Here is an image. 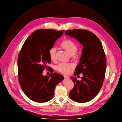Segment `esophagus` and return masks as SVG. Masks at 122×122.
Returning a JSON list of instances; mask_svg holds the SVG:
<instances>
[{"label": "esophagus", "instance_id": "obj_1", "mask_svg": "<svg viewBox=\"0 0 122 122\" xmlns=\"http://www.w3.org/2000/svg\"><path fill=\"white\" fill-rule=\"evenodd\" d=\"M64 78L65 79H68V78H69V77L68 76H67V75H64Z\"/></svg>", "mask_w": 122, "mask_h": 122}]
</instances>
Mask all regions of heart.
I'll list each match as a JSON object with an SVG mask.
<instances>
[{"mask_svg": "<svg viewBox=\"0 0 122 122\" xmlns=\"http://www.w3.org/2000/svg\"><path fill=\"white\" fill-rule=\"evenodd\" d=\"M61 46L67 51L70 55L76 58V53L78 50V46L76 43L71 40L66 39L64 40L61 43ZM49 55L51 61H55L56 59L57 49L55 47H51L49 51ZM74 65L72 63H60L56 67V70L63 74H68L70 73L71 70L74 69Z\"/></svg>", "mask_w": 122, "mask_h": 122, "instance_id": "b5f03b06", "label": "heart"}]
</instances>
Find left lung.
Listing matches in <instances>:
<instances>
[{
  "mask_svg": "<svg viewBox=\"0 0 122 122\" xmlns=\"http://www.w3.org/2000/svg\"><path fill=\"white\" fill-rule=\"evenodd\" d=\"M65 34L76 38L83 45L81 58L74 74L83 73V76L81 81L71 77L74 87L69 96L75 102H87L98 94L102 86L107 68L106 54L101 42L92 32L74 29L66 30Z\"/></svg>",
  "mask_w": 122,
  "mask_h": 122,
  "instance_id": "obj_1",
  "label": "left lung"
}]
</instances>
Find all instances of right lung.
Returning <instances> with one entry per match:
<instances>
[{"label": "right lung", "instance_id": "1", "mask_svg": "<svg viewBox=\"0 0 122 122\" xmlns=\"http://www.w3.org/2000/svg\"><path fill=\"white\" fill-rule=\"evenodd\" d=\"M52 29L36 30L24 43L17 59L18 80L25 94L31 100L43 103L51 100L56 85L64 79L57 73L43 76L51 63L48 51L63 34Z\"/></svg>", "mask_w": 122, "mask_h": 122}]
</instances>
